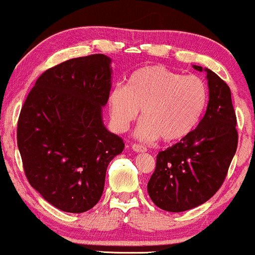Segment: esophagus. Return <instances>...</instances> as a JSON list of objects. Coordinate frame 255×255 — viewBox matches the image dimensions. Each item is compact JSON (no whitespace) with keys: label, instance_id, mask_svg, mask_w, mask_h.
I'll use <instances>...</instances> for the list:
<instances>
[{"label":"esophagus","instance_id":"1","mask_svg":"<svg viewBox=\"0 0 255 255\" xmlns=\"http://www.w3.org/2000/svg\"><path fill=\"white\" fill-rule=\"evenodd\" d=\"M132 149L135 152H138V153H140V152H146L147 151V148L145 146H142V145H137V143H133L132 145Z\"/></svg>","mask_w":255,"mask_h":255}]
</instances>
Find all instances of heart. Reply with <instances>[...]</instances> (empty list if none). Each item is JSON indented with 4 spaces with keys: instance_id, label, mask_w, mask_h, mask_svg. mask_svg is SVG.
<instances>
[{
    "instance_id": "obj_1",
    "label": "heart",
    "mask_w": 255,
    "mask_h": 255,
    "mask_svg": "<svg viewBox=\"0 0 255 255\" xmlns=\"http://www.w3.org/2000/svg\"><path fill=\"white\" fill-rule=\"evenodd\" d=\"M207 91L196 76H182L162 66H146L128 77V85L110 91L108 108L117 130L125 131L141 119L136 136L142 141L161 137L173 142L194 130L206 107Z\"/></svg>"
}]
</instances>
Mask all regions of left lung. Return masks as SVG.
<instances>
[{
	"instance_id": "obj_1",
	"label": "left lung",
	"mask_w": 255,
	"mask_h": 255,
	"mask_svg": "<svg viewBox=\"0 0 255 255\" xmlns=\"http://www.w3.org/2000/svg\"><path fill=\"white\" fill-rule=\"evenodd\" d=\"M193 67L206 73V113L195 130L159 152L147 184L154 205L169 212L194 209L214 196L224 183L238 143L230 87L211 70Z\"/></svg>"
}]
</instances>
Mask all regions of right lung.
<instances>
[{
	"label": "right lung",
	"mask_w": 255,
	"mask_h": 255,
	"mask_svg": "<svg viewBox=\"0 0 255 255\" xmlns=\"http://www.w3.org/2000/svg\"><path fill=\"white\" fill-rule=\"evenodd\" d=\"M112 59H71L36 80L20 110L17 143L30 185L52 206L81 214L103 194L106 173L124 149L103 123Z\"/></svg>",
	"instance_id": "right-lung-1"
}]
</instances>
